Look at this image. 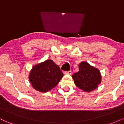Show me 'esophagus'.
<instances>
[{
    "label": "esophagus",
    "mask_w": 124,
    "mask_h": 124,
    "mask_svg": "<svg viewBox=\"0 0 124 124\" xmlns=\"http://www.w3.org/2000/svg\"><path fill=\"white\" fill-rule=\"evenodd\" d=\"M64 74H65V75H71V74H72V71H66V72H64Z\"/></svg>",
    "instance_id": "esophagus-1"
}]
</instances>
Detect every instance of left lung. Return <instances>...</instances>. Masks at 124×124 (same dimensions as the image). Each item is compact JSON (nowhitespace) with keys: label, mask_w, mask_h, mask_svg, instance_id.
<instances>
[{"label":"left lung","mask_w":124,"mask_h":124,"mask_svg":"<svg viewBox=\"0 0 124 124\" xmlns=\"http://www.w3.org/2000/svg\"><path fill=\"white\" fill-rule=\"evenodd\" d=\"M75 85L86 92L96 89L101 82L99 70L87 62H82L79 65V72L72 75Z\"/></svg>","instance_id":"obj_1"}]
</instances>
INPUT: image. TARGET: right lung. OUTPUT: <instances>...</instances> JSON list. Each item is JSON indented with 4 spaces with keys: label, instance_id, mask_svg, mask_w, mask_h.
<instances>
[{
    "label": "right lung",
    "instance_id": "obj_1",
    "mask_svg": "<svg viewBox=\"0 0 124 124\" xmlns=\"http://www.w3.org/2000/svg\"><path fill=\"white\" fill-rule=\"evenodd\" d=\"M63 76L59 66L53 61L48 59L32 67L29 80L36 90L46 92L55 87Z\"/></svg>",
    "mask_w": 124,
    "mask_h": 124
}]
</instances>
